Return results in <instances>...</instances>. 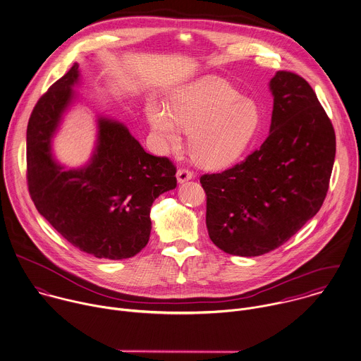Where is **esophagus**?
<instances>
[{
	"label": "esophagus",
	"mask_w": 361,
	"mask_h": 361,
	"mask_svg": "<svg viewBox=\"0 0 361 361\" xmlns=\"http://www.w3.org/2000/svg\"><path fill=\"white\" fill-rule=\"evenodd\" d=\"M191 178H194V173L191 170L183 169V167L177 170V180H178V183H185V181L191 180Z\"/></svg>",
	"instance_id": "esophagus-1"
}]
</instances>
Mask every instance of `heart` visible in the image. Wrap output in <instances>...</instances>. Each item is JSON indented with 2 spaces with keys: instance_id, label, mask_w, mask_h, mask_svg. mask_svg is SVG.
Wrapping results in <instances>:
<instances>
[{
  "instance_id": "1",
  "label": "heart",
  "mask_w": 361,
  "mask_h": 361,
  "mask_svg": "<svg viewBox=\"0 0 361 361\" xmlns=\"http://www.w3.org/2000/svg\"><path fill=\"white\" fill-rule=\"evenodd\" d=\"M147 120L163 150L181 145L190 133L191 157L202 167L220 169L235 161L252 142L261 123L257 103L219 78H205L174 92L167 110L147 106Z\"/></svg>"
}]
</instances>
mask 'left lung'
<instances>
[{
    "label": "left lung",
    "instance_id": "left-lung-1",
    "mask_svg": "<svg viewBox=\"0 0 361 361\" xmlns=\"http://www.w3.org/2000/svg\"><path fill=\"white\" fill-rule=\"evenodd\" d=\"M274 111L269 135L241 163L201 177L207 227L221 251L267 254L321 209L329 188L336 138L308 82L278 71L269 82Z\"/></svg>",
    "mask_w": 361,
    "mask_h": 361
}]
</instances>
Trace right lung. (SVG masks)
<instances>
[{
  "mask_svg": "<svg viewBox=\"0 0 361 361\" xmlns=\"http://www.w3.org/2000/svg\"><path fill=\"white\" fill-rule=\"evenodd\" d=\"M79 66L36 103L27 124V187L39 214L68 243L96 258L126 259L149 241L153 201L177 185L167 157L145 152L128 128L97 118V141L87 164L67 170L53 156L54 137L73 103Z\"/></svg>",
  "mask_w": 361,
  "mask_h": 361,
  "instance_id": "add662e5",
  "label": "right lung"
}]
</instances>
